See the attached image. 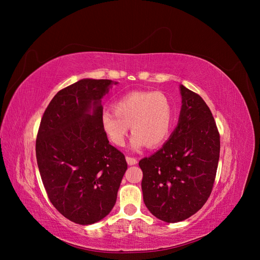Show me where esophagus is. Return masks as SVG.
<instances>
[{
    "instance_id": "1",
    "label": "esophagus",
    "mask_w": 260,
    "mask_h": 260,
    "mask_svg": "<svg viewBox=\"0 0 260 260\" xmlns=\"http://www.w3.org/2000/svg\"><path fill=\"white\" fill-rule=\"evenodd\" d=\"M126 162H127V165L128 166H135V165H137V159H135V158H133V157H126Z\"/></svg>"
}]
</instances>
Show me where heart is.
<instances>
[{"label":"heart","mask_w":260,"mask_h":260,"mask_svg":"<svg viewBox=\"0 0 260 260\" xmlns=\"http://www.w3.org/2000/svg\"><path fill=\"white\" fill-rule=\"evenodd\" d=\"M100 123L108 140L117 146L124 144L131 126L133 148L144 144L155 148L165 143L171 133L173 108L162 92L132 91L115 102L114 111H104Z\"/></svg>","instance_id":"1"}]
</instances>
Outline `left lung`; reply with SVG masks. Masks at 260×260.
I'll return each mask as SVG.
<instances>
[{
    "mask_svg": "<svg viewBox=\"0 0 260 260\" xmlns=\"http://www.w3.org/2000/svg\"><path fill=\"white\" fill-rule=\"evenodd\" d=\"M178 124L151 157L139 161L143 201L158 219L179 222L197 213L212 193L220 136L207 103L180 85Z\"/></svg>",
    "mask_w": 260,
    "mask_h": 260,
    "instance_id": "obj_1",
    "label": "left lung"
}]
</instances>
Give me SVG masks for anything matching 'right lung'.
Listing matches in <instances>:
<instances>
[{
  "label": "right lung",
  "mask_w": 260,
  "mask_h": 260,
  "mask_svg": "<svg viewBox=\"0 0 260 260\" xmlns=\"http://www.w3.org/2000/svg\"><path fill=\"white\" fill-rule=\"evenodd\" d=\"M112 80L82 79L61 89L40 123L36 155L47 196L78 224L98 222L114 208L127 163L102 131L101 99Z\"/></svg>",
  "instance_id": "obj_1"
}]
</instances>
